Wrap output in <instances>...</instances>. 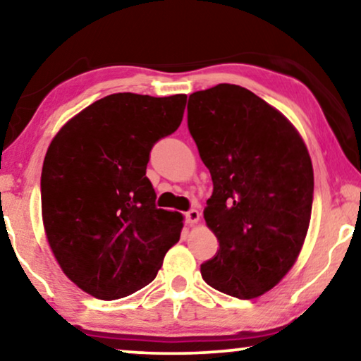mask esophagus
Segmentation results:
<instances>
[{
    "label": "esophagus",
    "instance_id": "1",
    "mask_svg": "<svg viewBox=\"0 0 361 361\" xmlns=\"http://www.w3.org/2000/svg\"><path fill=\"white\" fill-rule=\"evenodd\" d=\"M200 220V214H199V210H195V209H192V210H189L185 214V224L187 225H195L197 221Z\"/></svg>",
    "mask_w": 361,
    "mask_h": 361
}]
</instances>
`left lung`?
Instances as JSON below:
<instances>
[{"label": "left lung", "mask_w": 361, "mask_h": 361, "mask_svg": "<svg viewBox=\"0 0 361 361\" xmlns=\"http://www.w3.org/2000/svg\"><path fill=\"white\" fill-rule=\"evenodd\" d=\"M187 125L214 182L204 219L220 243L202 278L233 298H258L288 274L307 235V147L283 113L230 83L192 93Z\"/></svg>", "instance_id": "left-lung-1"}]
</instances>
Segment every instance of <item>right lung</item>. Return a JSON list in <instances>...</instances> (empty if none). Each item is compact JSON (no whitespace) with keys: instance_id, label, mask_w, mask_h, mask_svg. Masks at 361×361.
<instances>
[{"instance_id":"right-lung-1","label":"right lung","mask_w":361,"mask_h":361,"mask_svg":"<svg viewBox=\"0 0 361 361\" xmlns=\"http://www.w3.org/2000/svg\"><path fill=\"white\" fill-rule=\"evenodd\" d=\"M187 95L113 93L62 126L41 176L42 220L57 263L102 300L156 278L180 238L182 215L156 207L146 177L152 146L179 128Z\"/></svg>"}]
</instances>
